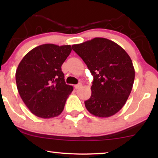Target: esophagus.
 <instances>
[{"label":"esophagus","mask_w":158,"mask_h":158,"mask_svg":"<svg viewBox=\"0 0 158 158\" xmlns=\"http://www.w3.org/2000/svg\"><path fill=\"white\" fill-rule=\"evenodd\" d=\"M81 86H82V84H81V83H79V84L74 85V88H75V89H79Z\"/></svg>","instance_id":"1"}]
</instances>
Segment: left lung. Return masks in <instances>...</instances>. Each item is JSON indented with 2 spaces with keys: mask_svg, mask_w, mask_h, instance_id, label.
<instances>
[{
  "mask_svg": "<svg viewBox=\"0 0 158 158\" xmlns=\"http://www.w3.org/2000/svg\"><path fill=\"white\" fill-rule=\"evenodd\" d=\"M93 76L91 96L85 101L90 114L109 117L123 108L132 89L135 71L127 52L116 42L103 37L74 44Z\"/></svg>",
  "mask_w": 158,
  "mask_h": 158,
  "instance_id": "obj_1",
  "label": "left lung"
}]
</instances>
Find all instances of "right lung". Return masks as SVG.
Listing matches in <instances>:
<instances>
[{
  "label": "right lung",
  "mask_w": 158,
  "mask_h": 158,
  "mask_svg": "<svg viewBox=\"0 0 158 158\" xmlns=\"http://www.w3.org/2000/svg\"><path fill=\"white\" fill-rule=\"evenodd\" d=\"M72 51L70 45L44 44L31 50L16 71L19 93L36 116H59L73 87L65 84L61 66Z\"/></svg>",
  "instance_id": "obj_1"
}]
</instances>
